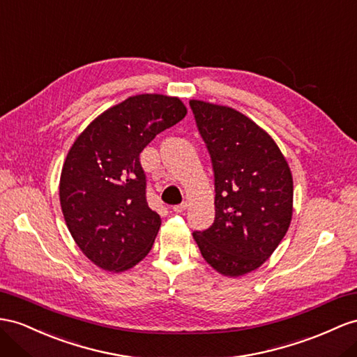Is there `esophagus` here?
I'll list each match as a JSON object with an SVG mask.
<instances>
[{"mask_svg": "<svg viewBox=\"0 0 357 357\" xmlns=\"http://www.w3.org/2000/svg\"><path fill=\"white\" fill-rule=\"evenodd\" d=\"M187 202H182V204H179V205H175V206H173V211H175V213H184L185 211V209H187Z\"/></svg>", "mask_w": 357, "mask_h": 357, "instance_id": "obj_1", "label": "esophagus"}]
</instances>
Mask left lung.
Segmentation results:
<instances>
[{"mask_svg":"<svg viewBox=\"0 0 357 357\" xmlns=\"http://www.w3.org/2000/svg\"><path fill=\"white\" fill-rule=\"evenodd\" d=\"M199 132L211 155L215 218L195 232L204 259L223 276L259 268L292 218V175L271 135L236 109L191 99Z\"/></svg>","mask_w":357,"mask_h":357,"instance_id":"obj_1","label":"left lung"}]
</instances>
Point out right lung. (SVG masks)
<instances>
[{
	"instance_id": "add662e5",
	"label": "right lung",
	"mask_w": 357,
	"mask_h": 357,
	"mask_svg": "<svg viewBox=\"0 0 357 357\" xmlns=\"http://www.w3.org/2000/svg\"><path fill=\"white\" fill-rule=\"evenodd\" d=\"M185 114L175 96H130L99 114L69 149L60 176L61 211L72 238L99 268H132L152 249L161 218L146 202L140 153Z\"/></svg>"
}]
</instances>
